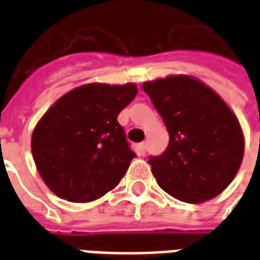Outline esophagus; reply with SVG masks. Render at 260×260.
<instances>
[{
	"mask_svg": "<svg viewBox=\"0 0 260 260\" xmlns=\"http://www.w3.org/2000/svg\"><path fill=\"white\" fill-rule=\"evenodd\" d=\"M146 149H147V142H142L141 145H139V152H141V154H145V153H146Z\"/></svg>",
	"mask_w": 260,
	"mask_h": 260,
	"instance_id": "34e87169",
	"label": "esophagus"
}]
</instances>
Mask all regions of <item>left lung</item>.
Segmentation results:
<instances>
[{
    "instance_id": "1",
    "label": "left lung",
    "mask_w": 260,
    "mask_h": 260,
    "mask_svg": "<svg viewBox=\"0 0 260 260\" xmlns=\"http://www.w3.org/2000/svg\"><path fill=\"white\" fill-rule=\"evenodd\" d=\"M167 126L170 142L149 164L158 186L175 199L199 203L223 192L244 156L240 122L216 91L178 75L143 83Z\"/></svg>"
}]
</instances>
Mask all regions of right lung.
<instances>
[{
  "mask_svg": "<svg viewBox=\"0 0 260 260\" xmlns=\"http://www.w3.org/2000/svg\"><path fill=\"white\" fill-rule=\"evenodd\" d=\"M136 93L134 83H89L68 91L43 115L31 153L55 195L91 202L118 185L136 154L117 117Z\"/></svg>",
  "mask_w": 260,
  "mask_h": 260,
  "instance_id": "add662e5",
  "label": "right lung"
}]
</instances>
